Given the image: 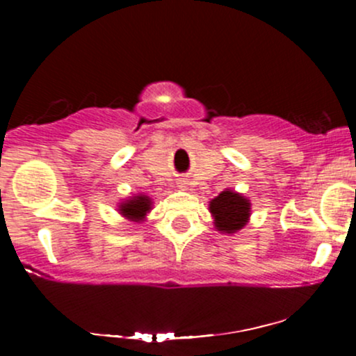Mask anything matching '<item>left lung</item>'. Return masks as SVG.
I'll return each instance as SVG.
<instances>
[{
	"instance_id": "8db88e82",
	"label": "left lung",
	"mask_w": 356,
	"mask_h": 356,
	"mask_svg": "<svg viewBox=\"0 0 356 356\" xmlns=\"http://www.w3.org/2000/svg\"><path fill=\"white\" fill-rule=\"evenodd\" d=\"M209 212L214 219L216 231L222 234H236L251 218V202L246 195L232 189H224L209 202Z\"/></svg>"
}]
</instances>
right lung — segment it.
Here are the masks:
<instances>
[{"mask_svg": "<svg viewBox=\"0 0 356 356\" xmlns=\"http://www.w3.org/2000/svg\"><path fill=\"white\" fill-rule=\"evenodd\" d=\"M152 206H154L152 199L140 192V194H134L132 197H127L125 201L118 202L117 211L122 218L132 220V222L140 224L147 219V214L152 211Z\"/></svg>", "mask_w": 356, "mask_h": 356, "instance_id": "right-lung-1", "label": "right lung"}]
</instances>
